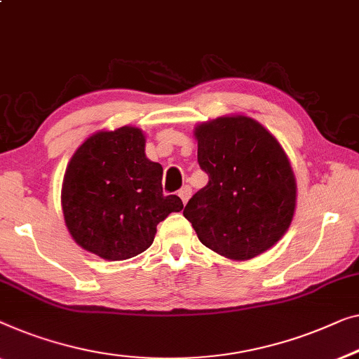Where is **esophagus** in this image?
<instances>
[{
  "label": "esophagus",
  "instance_id": "34e87169",
  "mask_svg": "<svg viewBox=\"0 0 359 359\" xmlns=\"http://www.w3.org/2000/svg\"><path fill=\"white\" fill-rule=\"evenodd\" d=\"M191 192H192L191 186H184V188L178 192V196L181 197V201H183V204H186V202L189 201V197H191Z\"/></svg>",
  "mask_w": 359,
  "mask_h": 359
}]
</instances>
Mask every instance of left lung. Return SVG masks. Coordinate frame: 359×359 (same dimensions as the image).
<instances>
[{"label":"left lung","instance_id":"left-lung-1","mask_svg":"<svg viewBox=\"0 0 359 359\" xmlns=\"http://www.w3.org/2000/svg\"><path fill=\"white\" fill-rule=\"evenodd\" d=\"M194 136L209 183L191 197L183 215L199 241L233 261L267 251L287 233L296 207L294 175L282 145L243 115L202 123Z\"/></svg>","mask_w":359,"mask_h":359}]
</instances>
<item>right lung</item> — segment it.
<instances>
[{
    "label": "right lung",
    "mask_w": 359,
    "mask_h": 359,
    "mask_svg": "<svg viewBox=\"0 0 359 359\" xmlns=\"http://www.w3.org/2000/svg\"><path fill=\"white\" fill-rule=\"evenodd\" d=\"M163 168L145 157V136L123 126L87 137L67 163L61 207L81 248L107 261H124L154 243L157 225L183 209L163 196Z\"/></svg>",
    "instance_id": "obj_1"
}]
</instances>
